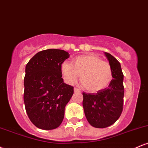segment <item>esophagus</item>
Returning a JSON list of instances; mask_svg holds the SVG:
<instances>
[{"instance_id": "34e87169", "label": "esophagus", "mask_w": 148, "mask_h": 148, "mask_svg": "<svg viewBox=\"0 0 148 148\" xmlns=\"http://www.w3.org/2000/svg\"><path fill=\"white\" fill-rule=\"evenodd\" d=\"M74 92H80V91L79 89H78V88H74Z\"/></svg>"}]
</instances>
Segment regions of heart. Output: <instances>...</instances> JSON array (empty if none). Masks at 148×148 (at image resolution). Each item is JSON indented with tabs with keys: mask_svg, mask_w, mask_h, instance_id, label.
Returning a JSON list of instances; mask_svg holds the SVG:
<instances>
[{
	"mask_svg": "<svg viewBox=\"0 0 148 148\" xmlns=\"http://www.w3.org/2000/svg\"><path fill=\"white\" fill-rule=\"evenodd\" d=\"M60 69L64 81L68 84H76L81 75V84L90 92L103 90L109 86L113 79L111 64L94 54L76 57L72 64L64 62Z\"/></svg>",
	"mask_w": 148,
	"mask_h": 148,
	"instance_id": "obj_1",
	"label": "heart"
}]
</instances>
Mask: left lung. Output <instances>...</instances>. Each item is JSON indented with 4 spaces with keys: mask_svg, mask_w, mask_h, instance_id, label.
<instances>
[{
    "mask_svg": "<svg viewBox=\"0 0 148 148\" xmlns=\"http://www.w3.org/2000/svg\"><path fill=\"white\" fill-rule=\"evenodd\" d=\"M105 55L113 70L108 88L94 94L83 92L84 113L88 123L96 128H106L114 124L123 109L124 75L120 63L108 53Z\"/></svg>",
    "mask_w": 148,
    "mask_h": 148,
    "instance_id": "1",
    "label": "left lung"
}]
</instances>
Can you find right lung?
Masks as SVG:
<instances>
[{
    "label": "right lung",
    "instance_id": "1",
    "mask_svg": "<svg viewBox=\"0 0 148 148\" xmlns=\"http://www.w3.org/2000/svg\"><path fill=\"white\" fill-rule=\"evenodd\" d=\"M69 57L64 50L49 49L35 54L25 66L23 101L37 128L54 130L63 120L64 108L74 94V87L64 84L60 69Z\"/></svg>",
    "mask_w": 148,
    "mask_h": 148
}]
</instances>
